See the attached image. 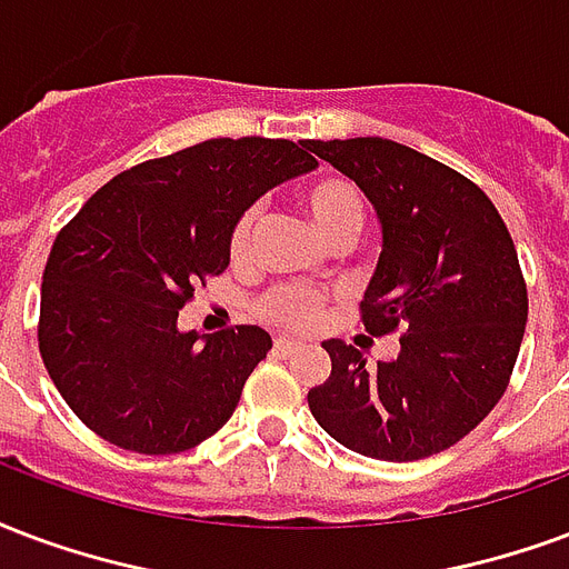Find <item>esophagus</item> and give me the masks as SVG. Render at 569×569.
Listing matches in <instances>:
<instances>
[{
  "label": "esophagus",
  "instance_id": "esophagus-1",
  "mask_svg": "<svg viewBox=\"0 0 569 569\" xmlns=\"http://www.w3.org/2000/svg\"><path fill=\"white\" fill-rule=\"evenodd\" d=\"M305 347L301 340H292V338H273V352L277 356H292V352H298V349Z\"/></svg>",
  "mask_w": 569,
  "mask_h": 569
}]
</instances>
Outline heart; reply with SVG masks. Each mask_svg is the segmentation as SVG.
<instances>
[{"mask_svg": "<svg viewBox=\"0 0 569 569\" xmlns=\"http://www.w3.org/2000/svg\"><path fill=\"white\" fill-rule=\"evenodd\" d=\"M298 204L305 210L307 222L319 238L331 243L335 238H356L365 226V199L349 180L319 178L298 192ZM256 229V210H243L229 238L231 259H247ZM264 322L280 328H310L322 313V296L305 286H280L262 298L259 305Z\"/></svg>", "mask_w": 569, "mask_h": 569, "instance_id": "obj_1", "label": "heart"}]
</instances>
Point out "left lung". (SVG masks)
Wrapping results in <instances>:
<instances>
[{"label":"left lung","instance_id":"obj_1","mask_svg":"<svg viewBox=\"0 0 569 569\" xmlns=\"http://www.w3.org/2000/svg\"><path fill=\"white\" fill-rule=\"evenodd\" d=\"M377 210L382 250L365 289L370 335L401 328L398 359L368 365L326 340L331 373L310 413L352 452L419 461L470 435L507 391L528 289L498 208L477 183L389 138L305 141Z\"/></svg>","mask_w":569,"mask_h":569}]
</instances>
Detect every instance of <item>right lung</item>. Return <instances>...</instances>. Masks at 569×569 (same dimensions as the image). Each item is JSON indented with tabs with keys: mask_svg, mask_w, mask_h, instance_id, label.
Here are the masks:
<instances>
[{
	"mask_svg": "<svg viewBox=\"0 0 569 569\" xmlns=\"http://www.w3.org/2000/svg\"><path fill=\"white\" fill-rule=\"evenodd\" d=\"M310 168L305 141L210 138L117 174L57 234L38 349L87 428L129 452L171 456L229 422L271 335L180 331L178 313L229 268L243 210Z\"/></svg>",
	"mask_w": 569,
	"mask_h": 569,
	"instance_id": "add662e5",
	"label": "right lung"
}]
</instances>
